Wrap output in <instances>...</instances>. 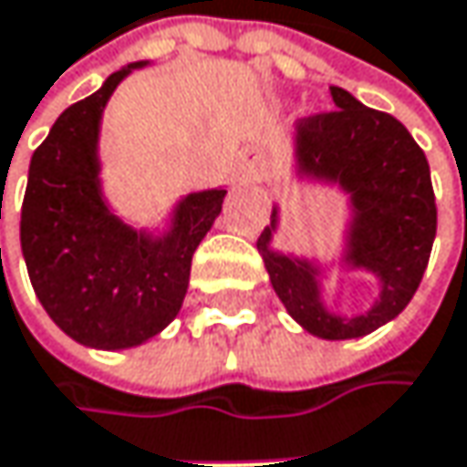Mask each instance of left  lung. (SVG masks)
Listing matches in <instances>:
<instances>
[{
  "label": "left lung",
  "mask_w": 467,
  "mask_h": 467,
  "mask_svg": "<svg viewBox=\"0 0 467 467\" xmlns=\"http://www.w3.org/2000/svg\"><path fill=\"white\" fill-rule=\"evenodd\" d=\"M333 112L306 118L290 140L287 182L344 196V223L333 258L276 247L282 206L258 239L268 279L287 315L325 341L363 338L392 322L414 298L436 239V196L425 152L392 115L330 86ZM333 273H366L378 296L368 310H333L324 287Z\"/></svg>",
  "instance_id": "left-lung-1"
}]
</instances>
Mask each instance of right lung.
Segmentation results:
<instances>
[{
    "mask_svg": "<svg viewBox=\"0 0 467 467\" xmlns=\"http://www.w3.org/2000/svg\"><path fill=\"white\" fill-rule=\"evenodd\" d=\"M152 61L112 72L67 107L34 150L21 209V250L42 309L88 349H131L182 309L191 261L214 225L225 185L191 191L158 223L126 220L104 191L101 120L118 86Z\"/></svg>",
    "mask_w": 467,
    "mask_h": 467,
    "instance_id": "1",
    "label": "right lung"
}]
</instances>
